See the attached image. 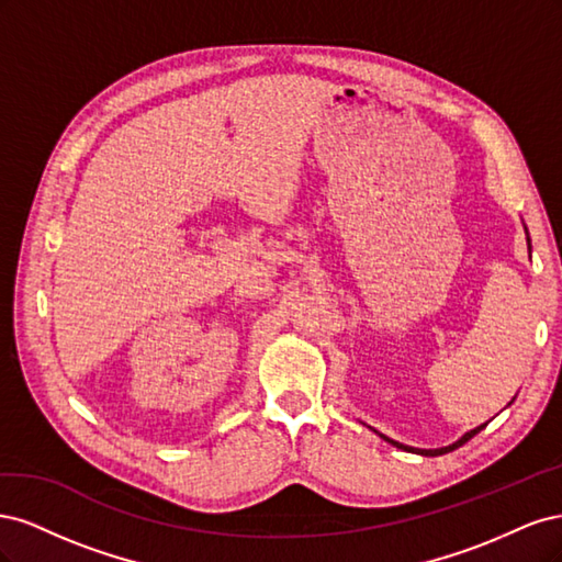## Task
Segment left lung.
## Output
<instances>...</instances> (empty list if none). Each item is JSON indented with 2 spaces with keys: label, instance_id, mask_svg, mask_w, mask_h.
<instances>
[{
  "label": "left lung",
  "instance_id": "obj_1",
  "mask_svg": "<svg viewBox=\"0 0 562 562\" xmlns=\"http://www.w3.org/2000/svg\"><path fill=\"white\" fill-rule=\"evenodd\" d=\"M485 427V424H481V427H475V429H471L469 434H464L462 438L457 440V443H452V446H448V448H438V450H415V448H407V446H401V443H396V440H391V438H386V436H382L384 440H389L391 446H396V448H403V450H407V452H419V454H424V457H438V454H446V452H450V450H454V448H459V446H464L467 440H471L475 434H479L481 429Z\"/></svg>",
  "mask_w": 562,
  "mask_h": 562
}]
</instances>
